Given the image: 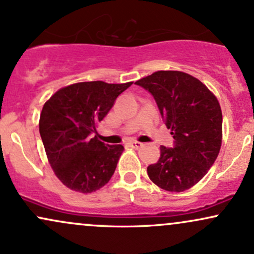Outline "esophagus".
Masks as SVG:
<instances>
[{
  "instance_id": "34e87169",
  "label": "esophagus",
  "mask_w": 254,
  "mask_h": 254,
  "mask_svg": "<svg viewBox=\"0 0 254 254\" xmlns=\"http://www.w3.org/2000/svg\"><path fill=\"white\" fill-rule=\"evenodd\" d=\"M129 145L131 148H133V149H138V148H141L142 144L141 142H137V141H131V142H129Z\"/></svg>"
}]
</instances>
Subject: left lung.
Returning <instances> with one entry per match:
<instances>
[{
    "label": "left lung",
    "instance_id": "1",
    "mask_svg": "<svg viewBox=\"0 0 254 254\" xmlns=\"http://www.w3.org/2000/svg\"><path fill=\"white\" fill-rule=\"evenodd\" d=\"M153 94L174 147H160L150 180L162 190L183 192L208 173L222 144V111L208 87L190 74L160 70L136 81Z\"/></svg>",
    "mask_w": 254,
    "mask_h": 254
}]
</instances>
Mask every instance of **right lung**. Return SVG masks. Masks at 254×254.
<instances>
[{"label":"right lung","mask_w":254,"mask_h":254,"mask_svg":"<svg viewBox=\"0 0 254 254\" xmlns=\"http://www.w3.org/2000/svg\"><path fill=\"white\" fill-rule=\"evenodd\" d=\"M132 82L72 83L44 104L39 132L51 168L63 185L90 193L110 182L123 153L122 144H105L97 127L119 94Z\"/></svg>","instance_id":"obj_1"}]
</instances>
